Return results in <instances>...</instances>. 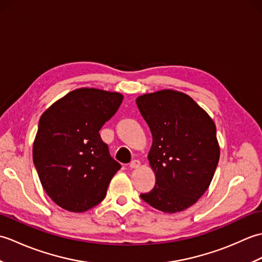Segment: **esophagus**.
Wrapping results in <instances>:
<instances>
[{
	"mask_svg": "<svg viewBox=\"0 0 262 262\" xmlns=\"http://www.w3.org/2000/svg\"><path fill=\"white\" fill-rule=\"evenodd\" d=\"M140 165H141V162L138 160H133L132 162H130V164H129V168L130 169H137V168H140Z\"/></svg>",
	"mask_w": 262,
	"mask_h": 262,
	"instance_id": "34e87169",
	"label": "esophagus"
}]
</instances>
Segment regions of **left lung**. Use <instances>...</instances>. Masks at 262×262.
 I'll list each match as a JSON object with an SVG mask.
<instances>
[{
    "instance_id": "1",
    "label": "left lung",
    "mask_w": 262,
    "mask_h": 262,
    "mask_svg": "<svg viewBox=\"0 0 262 262\" xmlns=\"http://www.w3.org/2000/svg\"><path fill=\"white\" fill-rule=\"evenodd\" d=\"M153 142L147 159L155 186L141 198L155 209L178 213L207 190L220 160L216 126L186 93L165 90L136 99Z\"/></svg>"
}]
</instances>
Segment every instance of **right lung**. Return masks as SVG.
Wrapping results in <instances>:
<instances>
[{
  "mask_svg": "<svg viewBox=\"0 0 262 262\" xmlns=\"http://www.w3.org/2000/svg\"><path fill=\"white\" fill-rule=\"evenodd\" d=\"M122 99L118 92L81 88L41 115L32 159L42 188L59 207L82 213L105 197L121 166L110 157L99 130Z\"/></svg>",
  "mask_w": 262,
  "mask_h": 262,
  "instance_id": "1",
  "label": "right lung"
}]
</instances>
